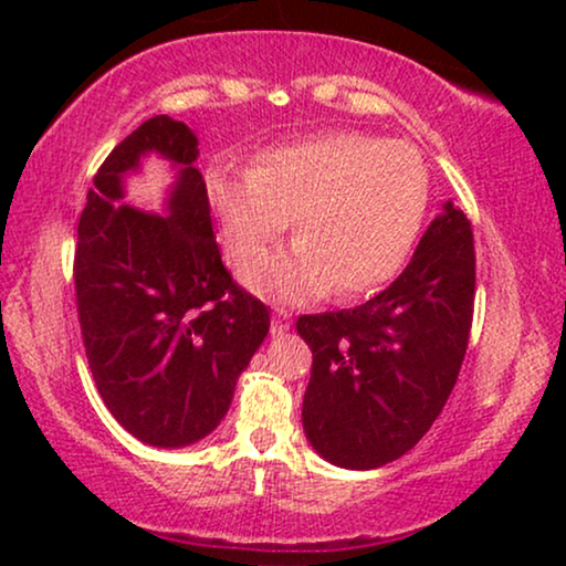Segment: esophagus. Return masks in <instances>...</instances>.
Here are the masks:
<instances>
[{
    "label": "esophagus",
    "instance_id": "obj_1",
    "mask_svg": "<svg viewBox=\"0 0 566 566\" xmlns=\"http://www.w3.org/2000/svg\"><path fill=\"white\" fill-rule=\"evenodd\" d=\"M291 327V314L289 312H277L273 314V322H270V329H273V335H281V332H285Z\"/></svg>",
    "mask_w": 566,
    "mask_h": 566
}]
</instances>
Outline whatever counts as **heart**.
Segmentation results:
<instances>
[{
	"label": "heart",
	"instance_id": "b5f03b06",
	"mask_svg": "<svg viewBox=\"0 0 566 566\" xmlns=\"http://www.w3.org/2000/svg\"><path fill=\"white\" fill-rule=\"evenodd\" d=\"M206 198L234 260L275 242L296 216L289 252L254 254L239 273L254 291L304 301L350 298L391 281L420 237L428 167L409 142L329 130L258 154L250 172L211 167Z\"/></svg>",
	"mask_w": 566,
	"mask_h": 566
}]
</instances>
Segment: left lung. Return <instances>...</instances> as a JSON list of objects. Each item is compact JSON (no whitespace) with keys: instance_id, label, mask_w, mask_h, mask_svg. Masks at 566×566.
<instances>
[{"instance_id":"1","label":"left lung","mask_w":566,"mask_h":566,"mask_svg":"<svg viewBox=\"0 0 566 566\" xmlns=\"http://www.w3.org/2000/svg\"><path fill=\"white\" fill-rule=\"evenodd\" d=\"M471 221L446 203L389 289L343 312L304 314L312 347L304 432L343 469H378L417 446L451 397L474 319Z\"/></svg>"}]
</instances>
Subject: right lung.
<instances>
[{
    "label": "right lung",
    "mask_w": 566,
    "mask_h": 566,
    "mask_svg": "<svg viewBox=\"0 0 566 566\" xmlns=\"http://www.w3.org/2000/svg\"><path fill=\"white\" fill-rule=\"evenodd\" d=\"M181 165L170 216L122 203V175L144 153ZM198 138L154 115L99 165L74 252L76 314L99 397L144 443L180 448L223 420L237 378L270 329L216 244Z\"/></svg>",
    "instance_id": "obj_1"
}]
</instances>
